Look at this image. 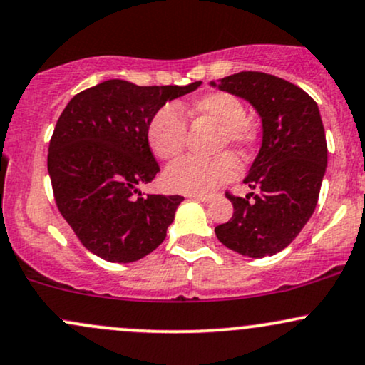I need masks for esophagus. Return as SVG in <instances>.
<instances>
[{
	"instance_id": "34e87169",
	"label": "esophagus",
	"mask_w": 365,
	"mask_h": 365,
	"mask_svg": "<svg viewBox=\"0 0 365 365\" xmlns=\"http://www.w3.org/2000/svg\"><path fill=\"white\" fill-rule=\"evenodd\" d=\"M188 197H190V199H194V200H199V202H209V200L212 199L211 195H200V194H190Z\"/></svg>"
}]
</instances>
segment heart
I'll return each instance as SVG.
<instances>
[{
	"mask_svg": "<svg viewBox=\"0 0 365 365\" xmlns=\"http://www.w3.org/2000/svg\"><path fill=\"white\" fill-rule=\"evenodd\" d=\"M178 110L194 123L204 121L217 127L212 145L216 153L230 145L240 156H245L257 140L254 125L245 120V104L230 92H207L178 106ZM145 135L154 156L161 161H171L185 150L187 123L173 106H163L149 120ZM238 170V161L230 153L211 159H180L166 170L165 185L182 194L206 195L235 178Z\"/></svg>",
	"mask_w": 365,
	"mask_h": 365,
	"instance_id": "obj_1",
	"label": "heart"
}]
</instances>
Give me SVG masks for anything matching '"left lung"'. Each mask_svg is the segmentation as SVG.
<instances>
[{
    "label": "left lung",
    "instance_id": "obj_1",
    "mask_svg": "<svg viewBox=\"0 0 365 365\" xmlns=\"http://www.w3.org/2000/svg\"><path fill=\"white\" fill-rule=\"evenodd\" d=\"M215 86V83H212ZM217 89L244 98L262 120V145L244 182L259 194L237 197L217 240L247 257L282 252L316 209L328 165V145L317 104L295 83L262 72L217 81Z\"/></svg>",
    "mask_w": 365,
    "mask_h": 365
}]
</instances>
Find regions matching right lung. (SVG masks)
Returning <instances> with one entry per match:
<instances>
[{
  "mask_svg": "<svg viewBox=\"0 0 365 365\" xmlns=\"http://www.w3.org/2000/svg\"><path fill=\"white\" fill-rule=\"evenodd\" d=\"M188 86H135L106 81L66 104L49 140L48 171L58 211L81 244L110 262H133L166 238L182 195H145L159 165L148 123Z\"/></svg>",
  "mask_w": 365,
  "mask_h": 365,
  "instance_id": "right-lung-1",
  "label": "right lung"
}]
</instances>
